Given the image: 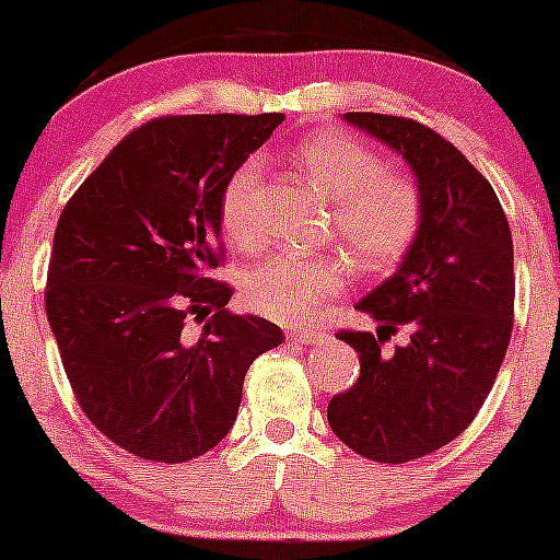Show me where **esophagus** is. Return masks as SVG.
<instances>
[{"instance_id":"esophagus-1","label":"esophagus","mask_w":560,"mask_h":560,"mask_svg":"<svg viewBox=\"0 0 560 560\" xmlns=\"http://www.w3.org/2000/svg\"><path fill=\"white\" fill-rule=\"evenodd\" d=\"M287 337L294 339V342H300V345H316L324 339V331L320 329H289Z\"/></svg>"}]
</instances>
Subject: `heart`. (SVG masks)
Here are the masks:
<instances>
[{
    "instance_id": "obj_1",
    "label": "heart",
    "mask_w": 560,
    "mask_h": 560,
    "mask_svg": "<svg viewBox=\"0 0 560 560\" xmlns=\"http://www.w3.org/2000/svg\"><path fill=\"white\" fill-rule=\"evenodd\" d=\"M294 160L316 189L331 202V231L363 271L397 266L413 247L423 221V199L410 178L392 173L387 160L363 141L339 131L302 139ZM260 184L255 158L229 176L221 195V229L240 249L258 244L253 197ZM350 262L342 255H273L247 268L242 298L276 324L300 326L316 318L324 302L345 292Z\"/></svg>"
}]
</instances>
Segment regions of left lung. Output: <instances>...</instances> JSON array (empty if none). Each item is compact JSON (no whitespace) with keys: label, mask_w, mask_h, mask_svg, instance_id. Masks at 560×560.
<instances>
[{"label":"left lung","mask_w":560,"mask_h":560,"mask_svg":"<svg viewBox=\"0 0 560 560\" xmlns=\"http://www.w3.org/2000/svg\"><path fill=\"white\" fill-rule=\"evenodd\" d=\"M345 120L408 160L423 221L400 268L355 305L376 334H337L361 352V376L326 419L363 458L408 464L453 442L490 395L513 329V240L490 182L445 137L397 115ZM402 325L409 342L387 351Z\"/></svg>","instance_id":"8db88e82"}]
</instances>
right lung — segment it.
Segmentation results:
<instances>
[{
  "instance_id": "obj_1",
  "label": "right lung",
  "mask_w": 560,
  "mask_h": 560,
  "mask_svg": "<svg viewBox=\"0 0 560 560\" xmlns=\"http://www.w3.org/2000/svg\"><path fill=\"white\" fill-rule=\"evenodd\" d=\"M284 120L165 115L133 128L68 199L47 271V318L86 419L128 453L186 464L234 427L247 369L284 342L229 311L221 195ZM203 324L189 340L185 320Z\"/></svg>"
}]
</instances>
